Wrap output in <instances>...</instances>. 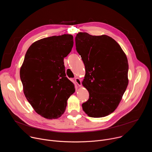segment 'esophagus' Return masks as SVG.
<instances>
[{
  "label": "esophagus",
  "instance_id": "obj_1",
  "mask_svg": "<svg viewBox=\"0 0 152 152\" xmlns=\"http://www.w3.org/2000/svg\"><path fill=\"white\" fill-rule=\"evenodd\" d=\"M75 82L77 83V85H79V86H81V85H82L81 80H80V79L79 77H75Z\"/></svg>",
  "mask_w": 152,
  "mask_h": 152
}]
</instances>
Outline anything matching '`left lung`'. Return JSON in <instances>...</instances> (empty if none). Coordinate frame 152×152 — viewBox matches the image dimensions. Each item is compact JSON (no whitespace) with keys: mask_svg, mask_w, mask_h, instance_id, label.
Here are the masks:
<instances>
[{"mask_svg":"<svg viewBox=\"0 0 152 152\" xmlns=\"http://www.w3.org/2000/svg\"><path fill=\"white\" fill-rule=\"evenodd\" d=\"M75 42L85 67L82 85L89 92L82 109L91 117L110 115L117 107L128 85L127 57L116 41L107 35L79 32Z\"/></svg>","mask_w":152,"mask_h":152,"instance_id":"left-lung-1","label":"left lung"}]
</instances>
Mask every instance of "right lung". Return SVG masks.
Listing matches in <instances>:
<instances>
[{"label":"right lung","instance_id":"obj_1","mask_svg":"<svg viewBox=\"0 0 152 152\" xmlns=\"http://www.w3.org/2000/svg\"><path fill=\"white\" fill-rule=\"evenodd\" d=\"M73 46L72 35L52 36L34 42L25 55L20 71L24 94L35 112L46 118L60 117L75 91L64 64Z\"/></svg>","mask_w":152,"mask_h":152}]
</instances>
